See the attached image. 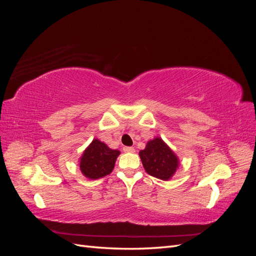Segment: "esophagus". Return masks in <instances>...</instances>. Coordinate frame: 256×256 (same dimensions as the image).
I'll list each match as a JSON object with an SVG mask.
<instances>
[{"instance_id":"1","label":"esophagus","mask_w":256,"mask_h":256,"mask_svg":"<svg viewBox=\"0 0 256 256\" xmlns=\"http://www.w3.org/2000/svg\"><path fill=\"white\" fill-rule=\"evenodd\" d=\"M122 150L124 152H134V147H129V146H125V147H124V148H122Z\"/></svg>"}]
</instances>
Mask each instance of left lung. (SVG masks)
Masks as SVG:
<instances>
[{
    "label": "left lung",
    "mask_w": 256,
    "mask_h": 256,
    "mask_svg": "<svg viewBox=\"0 0 256 256\" xmlns=\"http://www.w3.org/2000/svg\"><path fill=\"white\" fill-rule=\"evenodd\" d=\"M138 154L146 173L162 180H168L180 166L176 154L160 138L147 142Z\"/></svg>",
    "instance_id": "obj_1"
}]
</instances>
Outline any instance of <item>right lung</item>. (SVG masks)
I'll return each instance as SVG.
<instances>
[{"label":"right lung","mask_w":256,"mask_h":256,"mask_svg":"<svg viewBox=\"0 0 256 256\" xmlns=\"http://www.w3.org/2000/svg\"><path fill=\"white\" fill-rule=\"evenodd\" d=\"M120 150H111L104 142L94 138L80 158V170L90 180H98L110 174L115 166Z\"/></svg>","instance_id":"1"}]
</instances>
